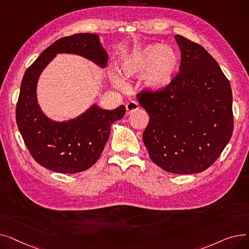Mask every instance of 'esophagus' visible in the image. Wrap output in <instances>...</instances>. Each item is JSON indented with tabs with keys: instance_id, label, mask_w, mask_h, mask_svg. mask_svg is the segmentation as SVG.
I'll list each match as a JSON object with an SVG mask.
<instances>
[{
	"instance_id": "34e87169",
	"label": "esophagus",
	"mask_w": 249,
	"mask_h": 249,
	"mask_svg": "<svg viewBox=\"0 0 249 249\" xmlns=\"http://www.w3.org/2000/svg\"><path fill=\"white\" fill-rule=\"evenodd\" d=\"M138 103H136L135 101H130L126 104V114H130L131 112L135 111L138 109Z\"/></svg>"
}]
</instances>
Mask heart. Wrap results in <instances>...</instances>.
I'll return each mask as SVG.
<instances>
[{"label": "heart", "instance_id": "heart-1", "mask_svg": "<svg viewBox=\"0 0 249 249\" xmlns=\"http://www.w3.org/2000/svg\"><path fill=\"white\" fill-rule=\"evenodd\" d=\"M179 68V57L177 52L162 43H151L138 48L124 56L121 61V72L126 78L145 75V87L151 93L165 91L175 82ZM113 85L124 89L123 78L114 73Z\"/></svg>", "mask_w": 249, "mask_h": 249}]
</instances>
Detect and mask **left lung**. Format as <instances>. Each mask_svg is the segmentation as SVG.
Here are the masks:
<instances>
[{"instance_id": "left-lung-1", "label": "left lung", "mask_w": 249, "mask_h": 249, "mask_svg": "<svg viewBox=\"0 0 249 249\" xmlns=\"http://www.w3.org/2000/svg\"><path fill=\"white\" fill-rule=\"evenodd\" d=\"M179 73L163 93L137 95L149 114L143 142L151 160L173 174H197L219 158L233 132L232 90L217 61L180 35Z\"/></svg>"}]
</instances>
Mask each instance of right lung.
<instances>
[{"instance_id":"right-lung-1","label":"right lung","mask_w":249,"mask_h":249,"mask_svg":"<svg viewBox=\"0 0 249 249\" xmlns=\"http://www.w3.org/2000/svg\"><path fill=\"white\" fill-rule=\"evenodd\" d=\"M58 53L81 55L102 69L108 53L97 34L80 33L62 37L48 46L26 70L16 107V121L32 158L43 167L61 174H75L89 168L101 156L109 139L111 125L121 120L125 106L105 110L97 104L80 116L54 121L37 101V83L47 64Z\"/></svg>"}]
</instances>
